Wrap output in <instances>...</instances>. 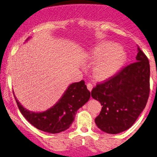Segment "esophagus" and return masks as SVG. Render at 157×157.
Returning a JSON list of instances; mask_svg holds the SVG:
<instances>
[{
    "instance_id": "34e87169",
    "label": "esophagus",
    "mask_w": 157,
    "mask_h": 157,
    "mask_svg": "<svg viewBox=\"0 0 157 157\" xmlns=\"http://www.w3.org/2000/svg\"><path fill=\"white\" fill-rule=\"evenodd\" d=\"M87 88H88V90L90 91V92H91V91H92V90H93V85L91 84V83H88V85H87Z\"/></svg>"
}]
</instances>
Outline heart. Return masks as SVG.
<instances>
[{
	"mask_svg": "<svg viewBox=\"0 0 157 157\" xmlns=\"http://www.w3.org/2000/svg\"><path fill=\"white\" fill-rule=\"evenodd\" d=\"M86 59L96 61L91 68L97 81H105L114 76L126 63L128 56L117 43L110 41L98 43L87 53Z\"/></svg>",
	"mask_w": 157,
	"mask_h": 157,
	"instance_id": "b5f03b06",
	"label": "heart"
}]
</instances>
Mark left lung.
I'll list each match as a JSON object with an SVG mask.
<instances>
[{"label": "left lung", "mask_w": 157, "mask_h": 157, "mask_svg": "<svg viewBox=\"0 0 157 157\" xmlns=\"http://www.w3.org/2000/svg\"><path fill=\"white\" fill-rule=\"evenodd\" d=\"M136 59V62L91 92L102 106L95 122L103 132L117 134L128 130L146 106L150 90L149 61L138 46Z\"/></svg>", "instance_id": "obj_1"}]
</instances>
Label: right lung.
<instances>
[{"instance_id":"add662e5","label":"right lung","mask_w":157,"mask_h":157,"mask_svg":"<svg viewBox=\"0 0 157 157\" xmlns=\"http://www.w3.org/2000/svg\"><path fill=\"white\" fill-rule=\"evenodd\" d=\"M31 37H29L26 42ZM13 96L19 110L26 120L40 130L54 134L64 131L72 124L77 110L89 101L90 93L85 82L72 83L56 104L43 112H32L24 107Z\"/></svg>"}]
</instances>
